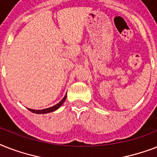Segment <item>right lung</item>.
I'll return each mask as SVG.
<instances>
[{
	"label": "right lung",
	"mask_w": 157,
	"mask_h": 157,
	"mask_svg": "<svg viewBox=\"0 0 157 157\" xmlns=\"http://www.w3.org/2000/svg\"><path fill=\"white\" fill-rule=\"evenodd\" d=\"M67 98V94L64 96V98L62 99L59 103H57L56 105H54L53 107H48V108H45V109H42V110H35V109H31V108H28L30 112H33V113H36V114H45V113H50V112H54V111H56L57 109H59V107H61L62 104L65 102Z\"/></svg>",
	"instance_id": "add662e5"
}]
</instances>
